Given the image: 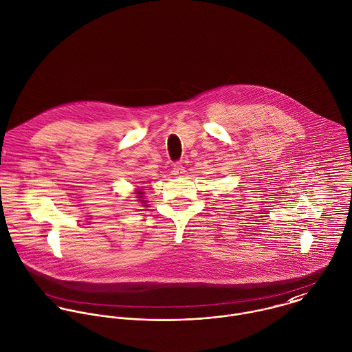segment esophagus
Segmentation results:
<instances>
[{
    "mask_svg": "<svg viewBox=\"0 0 352 352\" xmlns=\"http://www.w3.org/2000/svg\"><path fill=\"white\" fill-rule=\"evenodd\" d=\"M184 172H186V168L182 162H176L172 168V175H175V176H182Z\"/></svg>",
    "mask_w": 352,
    "mask_h": 352,
    "instance_id": "1",
    "label": "esophagus"
}]
</instances>
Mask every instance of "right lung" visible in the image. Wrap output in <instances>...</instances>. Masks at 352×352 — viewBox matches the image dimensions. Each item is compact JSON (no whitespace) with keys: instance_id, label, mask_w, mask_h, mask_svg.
<instances>
[{"instance_id":"right-lung-1","label":"right lung","mask_w":352,"mask_h":352,"mask_svg":"<svg viewBox=\"0 0 352 352\" xmlns=\"http://www.w3.org/2000/svg\"><path fill=\"white\" fill-rule=\"evenodd\" d=\"M135 194H137V195H138V198H140V199H141V198H144V192H142V191H137V192H135ZM144 201V203H146V201Z\"/></svg>"}]
</instances>
